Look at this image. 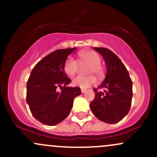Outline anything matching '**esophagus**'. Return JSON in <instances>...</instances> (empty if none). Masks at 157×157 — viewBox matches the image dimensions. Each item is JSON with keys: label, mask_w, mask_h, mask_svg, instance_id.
Returning a JSON list of instances; mask_svg holds the SVG:
<instances>
[{"label": "esophagus", "mask_w": 157, "mask_h": 157, "mask_svg": "<svg viewBox=\"0 0 157 157\" xmlns=\"http://www.w3.org/2000/svg\"><path fill=\"white\" fill-rule=\"evenodd\" d=\"M86 91H87V90H86V89H81V92H82V94H83V93H85V92H86Z\"/></svg>", "instance_id": "obj_1"}]
</instances>
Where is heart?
<instances>
[{"mask_svg": "<svg viewBox=\"0 0 157 157\" xmlns=\"http://www.w3.org/2000/svg\"><path fill=\"white\" fill-rule=\"evenodd\" d=\"M78 56L82 62L89 64L88 67L87 73L89 75L94 74L97 77H101L102 75V68L100 66L101 58L96 52L91 50L81 51L78 53ZM78 68V63L71 56L66 58L63 65V69L66 74L69 76H74L77 73ZM96 82V78L94 75L82 77L78 76L73 79L72 84L75 86L81 89H87Z\"/></svg>", "mask_w": 157, "mask_h": 157, "instance_id": "obj_1", "label": "heart"}]
</instances>
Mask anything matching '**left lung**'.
<instances>
[{"label": "left lung", "instance_id": "obj_1", "mask_svg": "<svg viewBox=\"0 0 157 157\" xmlns=\"http://www.w3.org/2000/svg\"><path fill=\"white\" fill-rule=\"evenodd\" d=\"M102 56L106 65L105 80L97 89H93L95 97L90 103L94 116L109 124L122 120L129 112L132 100V81L120 59L111 50L94 47ZM102 89L103 91H100Z\"/></svg>", "mask_w": 157, "mask_h": 157}]
</instances>
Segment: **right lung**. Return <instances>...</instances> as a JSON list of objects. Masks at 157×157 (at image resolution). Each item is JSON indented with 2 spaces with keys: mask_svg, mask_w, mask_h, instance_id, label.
Instances as JSON below:
<instances>
[{
  "mask_svg": "<svg viewBox=\"0 0 157 157\" xmlns=\"http://www.w3.org/2000/svg\"><path fill=\"white\" fill-rule=\"evenodd\" d=\"M75 49L52 52L35 65L29 77L26 102L34 117L44 125H55L65 120L72 109L74 99L81 94L80 87L67 86L71 80L63 69L66 58Z\"/></svg>",
  "mask_w": 157,
  "mask_h": 157,
  "instance_id": "obj_1",
  "label": "right lung"
}]
</instances>
